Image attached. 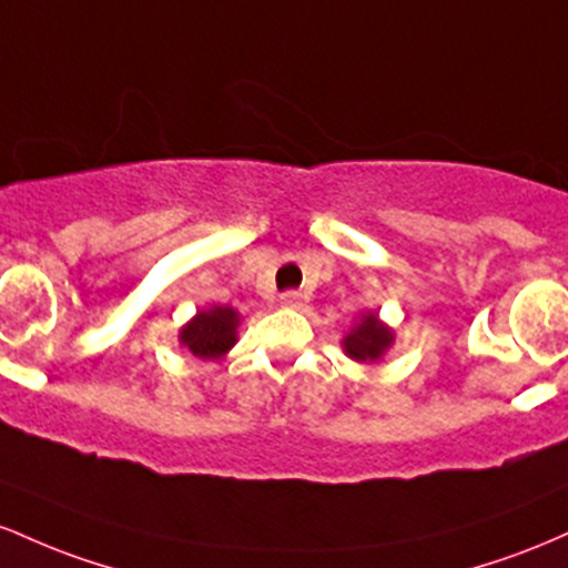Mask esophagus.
Segmentation results:
<instances>
[{
    "label": "esophagus",
    "mask_w": 568,
    "mask_h": 568,
    "mask_svg": "<svg viewBox=\"0 0 568 568\" xmlns=\"http://www.w3.org/2000/svg\"><path fill=\"white\" fill-rule=\"evenodd\" d=\"M280 304L288 306V310H302L304 306V296L298 291H285L283 296H280Z\"/></svg>",
    "instance_id": "esophagus-1"
}]
</instances>
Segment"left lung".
Listing matches in <instances>:
<instances>
[{"label": "left lung", "instance_id": "obj_1", "mask_svg": "<svg viewBox=\"0 0 568 568\" xmlns=\"http://www.w3.org/2000/svg\"><path fill=\"white\" fill-rule=\"evenodd\" d=\"M395 328L382 321L379 312L363 310L352 328L342 336V349L355 363H376L393 349Z\"/></svg>", "mask_w": 568, "mask_h": 568}]
</instances>
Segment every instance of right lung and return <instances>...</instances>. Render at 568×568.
<instances>
[{
    "label": "right lung",
    "mask_w": 568,
    "mask_h": 568,
    "mask_svg": "<svg viewBox=\"0 0 568 568\" xmlns=\"http://www.w3.org/2000/svg\"><path fill=\"white\" fill-rule=\"evenodd\" d=\"M240 321L243 315L234 306L211 304L181 325L179 344L200 361H219L237 344Z\"/></svg>",
    "instance_id": "obj_1"
}]
</instances>
